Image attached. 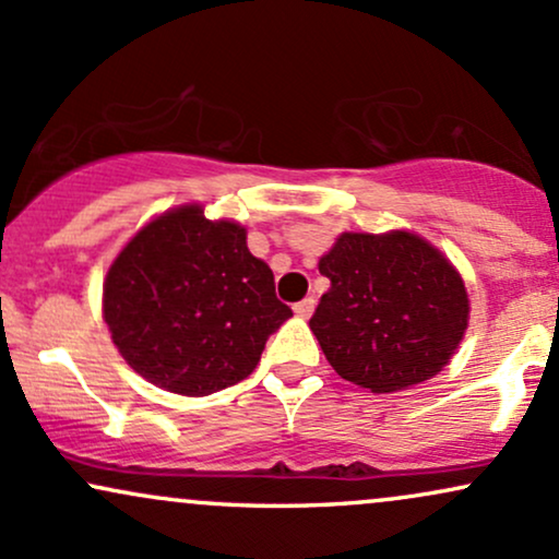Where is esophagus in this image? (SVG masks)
Masks as SVG:
<instances>
[{
  "mask_svg": "<svg viewBox=\"0 0 559 559\" xmlns=\"http://www.w3.org/2000/svg\"><path fill=\"white\" fill-rule=\"evenodd\" d=\"M312 310H316V299H312V297L301 299V301H297V305H294V316H297V318H310Z\"/></svg>",
  "mask_w": 559,
  "mask_h": 559,
  "instance_id": "34e87169",
  "label": "esophagus"
}]
</instances>
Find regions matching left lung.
Segmentation results:
<instances>
[{"label":"left lung","mask_w":559,"mask_h":559,"mask_svg":"<svg viewBox=\"0 0 559 559\" xmlns=\"http://www.w3.org/2000/svg\"><path fill=\"white\" fill-rule=\"evenodd\" d=\"M331 281L310 331L331 368L373 394L447 368L471 320L463 275L415 230H344L318 262Z\"/></svg>","instance_id":"1"}]
</instances>
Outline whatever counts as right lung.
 Here are the masks:
<instances>
[{
    "instance_id": "obj_1",
    "label": "right lung",
    "mask_w": 559,
    "mask_h": 559,
    "mask_svg": "<svg viewBox=\"0 0 559 559\" xmlns=\"http://www.w3.org/2000/svg\"><path fill=\"white\" fill-rule=\"evenodd\" d=\"M102 318L133 373L183 396L234 386L258 368L292 310L241 223L186 202L146 221L115 254Z\"/></svg>"
}]
</instances>
